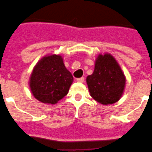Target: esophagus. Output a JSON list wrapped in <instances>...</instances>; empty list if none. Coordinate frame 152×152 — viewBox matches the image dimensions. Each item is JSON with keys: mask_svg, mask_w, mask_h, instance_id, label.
Listing matches in <instances>:
<instances>
[{"mask_svg": "<svg viewBox=\"0 0 152 152\" xmlns=\"http://www.w3.org/2000/svg\"><path fill=\"white\" fill-rule=\"evenodd\" d=\"M76 81H77V82H78V83H83L84 82V77H79V78H77V79H76Z\"/></svg>", "mask_w": 152, "mask_h": 152, "instance_id": "34e87169", "label": "esophagus"}]
</instances>
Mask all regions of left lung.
I'll use <instances>...</instances> for the list:
<instances>
[{
    "instance_id": "left-lung-1",
    "label": "left lung",
    "mask_w": 152,
    "mask_h": 152,
    "mask_svg": "<svg viewBox=\"0 0 152 152\" xmlns=\"http://www.w3.org/2000/svg\"><path fill=\"white\" fill-rule=\"evenodd\" d=\"M90 95L101 104H113L122 96L126 76L117 60L109 53L99 54L92 75L87 77Z\"/></svg>"
}]
</instances>
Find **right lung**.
<instances>
[{
	"label": "right lung",
	"instance_id": "1",
	"mask_svg": "<svg viewBox=\"0 0 152 152\" xmlns=\"http://www.w3.org/2000/svg\"><path fill=\"white\" fill-rule=\"evenodd\" d=\"M74 81L61 55L42 57L32 70L29 86L35 99L44 104H56L68 94Z\"/></svg>",
	"mask_w": 152,
	"mask_h": 152
}]
</instances>
